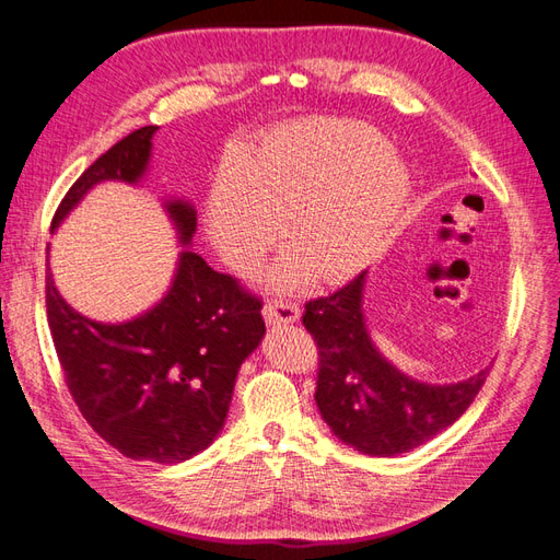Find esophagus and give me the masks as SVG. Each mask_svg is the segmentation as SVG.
<instances>
[{
	"mask_svg": "<svg viewBox=\"0 0 560 560\" xmlns=\"http://www.w3.org/2000/svg\"><path fill=\"white\" fill-rule=\"evenodd\" d=\"M301 315L296 303L287 301H268L264 306V319L268 327H280V325H292Z\"/></svg>",
	"mask_w": 560,
	"mask_h": 560,
	"instance_id": "obj_1",
	"label": "esophagus"
}]
</instances>
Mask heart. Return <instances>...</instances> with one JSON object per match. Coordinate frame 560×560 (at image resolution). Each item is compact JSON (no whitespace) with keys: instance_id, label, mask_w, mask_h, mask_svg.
<instances>
[{"instance_id":"heart-1","label":"heart","mask_w":560,"mask_h":560,"mask_svg":"<svg viewBox=\"0 0 560 560\" xmlns=\"http://www.w3.org/2000/svg\"><path fill=\"white\" fill-rule=\"evenodd\" d=\"M360 124H322L270 132L208 202V233L233 268H252L278 241L294 252L273 282L296 292L311 270L338 282L374 261L411 194L406 165Z\"/></svg>"}]
</instances>
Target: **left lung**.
I'll return each mask as SVG.
<instances>
[{"instance_id": "left-lung-1", "label": "left lung", "mask_w": 560, "mask_h": 560, "mask_svg": "<svg viewBox=\"0 0 560 560\" xmlns=\"http://www.w3.org/2000/svg\"><path fill=\"white\" fill-rule=\"evenodd\" d=\"M366 270L341 290L306 303L315 336V401L331 432L364 455L393 457L422 446L460 418L490 366L460 383L432 385L401 374L376 350L362 313Z\"/></svg>"}]
</instances>
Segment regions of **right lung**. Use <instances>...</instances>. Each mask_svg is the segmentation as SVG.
Masks as SVG:
<instances>
[{"label": "right lung", "mask_w": 560, "mask_h": 560, "mask_svg": "<svg viewBox=\"0 0 560 560\" xmlns=\"http://www.w3.org/2000/svg\"><path fill=\"white\" fill-rule=\"evenodd\" d=\"M156 130H132L89 165L60 200L50 231L95 184H138ZM165 210L182 245H189L196 233L194 206L167 200ZM261 306L259 296L233 276L217 273L189 247L179 252L167 294L121 325L77 313L46 273L48 327L70 395L89 425L132 460L184 463L214 442L238 369L266 334Z\"/></svg>", "instance_id": "add662e5"}]
</instances>
